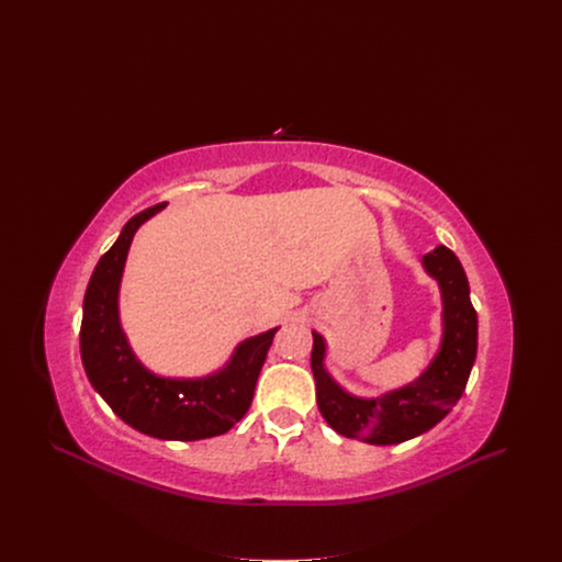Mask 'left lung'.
<instances>
[{"instance_id": "8db88e82", "label": "left lung", "mask_w": 562, "mask_h": 562, "mask_svg": "<svg viewBox=\"0 0 562 562\" xmlns=\"http://www.w3.org/2000/svg\"><path fill=\"white\" fill-rule=\"evenodd\" d=\"M442 295V340L429 367L412 384L380 397L345 391L325 369L327 345L313 331L311 369L317 409L340 436L369 445H397L436 427L460 400L477 349V317L460 260L447 247L423 258Z\"/></svg>"}]
</instances>
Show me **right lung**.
Wrapping results in <instances>:
<instances>
[{
  "label": "right lung",
  "mask_w": 562,
  "mask_h": 562,
  "mask_svg": "<svg viewBox=\"0 0 562 562\" xmlns=\"http://www.w3.org/2000/svg\"><path fill=\"white\" fill-rule=\"evenodd\" d=\"M162 209L157 204L131 217L100 258L85 295L79 351L93 389L126 425L159 440L189 442L222 436L243 420L278 327L239 342L206 378H162L135 358L120 325V282L135 231Z\"/></svg>",
  "instance_id": "obj_1"
}]
</instances>
